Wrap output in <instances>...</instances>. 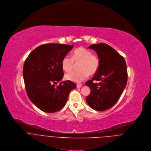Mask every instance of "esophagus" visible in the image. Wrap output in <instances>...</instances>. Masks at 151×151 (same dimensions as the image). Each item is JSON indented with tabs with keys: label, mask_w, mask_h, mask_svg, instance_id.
<instances>
[{
	"label": "esophagus",
	"mask_w": 151,
	"mask_h": 151,
	"mask_svg": "<svg viewBox=\"0 0 151 151\" xmlns=\"http://www.w3.org/2000/svg\"><path fill=\"white\" fill-rule=\"evenodd\" d=\"M81 86H82V84H81V83L77 84V88H80V87H81Z\"/></svg>",
	"instance_id": "obj_1"
}]
</instances>
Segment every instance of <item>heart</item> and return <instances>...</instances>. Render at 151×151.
Wrapping results in <instances>:
<instances>
[{
	"mask_svg": "<svg viewBox=\"0 0 151 151\" xmlns=\"http://www.w3.org/2000/svg\"><path fill=\"white\" fill-rule=\"evenodd\" d=\"M78 70L71 71L65 75L68 80L79 83L85 80L90 76L95 75L98 71L100 65L99 57L93 54L92 51L85 47H80L76 49L71 53V57L65 55L61 61L63 69L66 72H70L74 68L75 64Z\"/></svg>",
	"mask_w": 151,
	"mask_h": 151,
	"instance_id": "1",
	"label": "heart"
}]
</instances>
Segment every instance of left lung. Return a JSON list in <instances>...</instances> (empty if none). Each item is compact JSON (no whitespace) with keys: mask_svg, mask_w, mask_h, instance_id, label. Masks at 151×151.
<instances>
[{"mask_svg":"<svg viewBox=\"0 0 151 151\" xmlns=\"http://www.w3.org/2000/svg\"><path fill=\"white\" fill-rule=\"evenodd\" d=\"M88 48L96 51L100 65L92 80L86 82L91 89L86 100L90 108L103 111L115 105L123 93L128 78L127 65L124 58L107 44H94Z\"/></svg>","mask_w":151,"mask_h":151,"instance_id":"left-lung-1","label":"left lung"}]
</instances>
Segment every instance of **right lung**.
<instances>
[{
	"label": "right lung",
	"mask_w": 151,
	"mask_h": 151,
	"mask_svg": "<svg viewBox=\"0 0 151 151\" xmlns=\"http://www.w3.org/2000/svg\"><path fill=\"white\" fill-rule=\"evenodd\" d=\"M73 45L49 43L34 49L26 58L23 77L27 94L38 108L53 113L66 104L69 93L76 88L74 82L67 80L57 83L64 76L61 61Z\"/></svg>",
	"instance_id": "add662e5"
}]
</instances>
